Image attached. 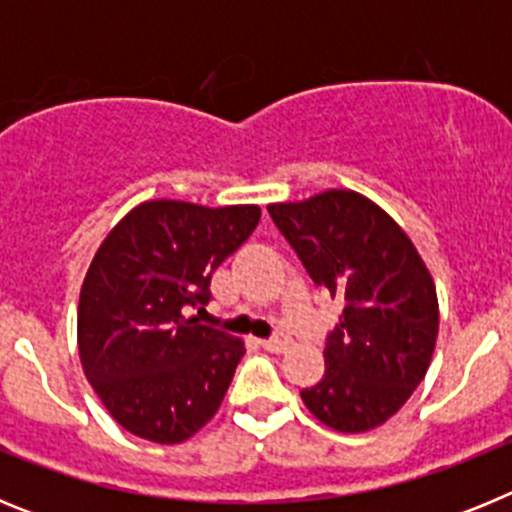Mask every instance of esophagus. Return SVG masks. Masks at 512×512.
I'll list each match as a JSON object with an SVG mask.
<instances>
[{"mask_svg":"<svg viewBox=\"0 0 512 512\" xmlns=\"http://www.w3.org/2000/svg\"><path fill=\"white\" fill-rule=\"evenodd\" d=\"M261 346L266 348V351H274V354H282L284 348L289 346V341L284 336H274V338H264L261 341Z\"/></svg>","mask_w":512,"mask_h":512,"instance_id":"1","label":"esophagus"}]
</instances>
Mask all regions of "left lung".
I'll return each instance as SVG.
<instances>
[{"label":"left lung","instance_id":"1","mask_svg":"<svg viewBox=\"0 0 512 512\" xmlns=\"http://www.w3.org/2000/svg\"><path fill=\"white\" fill-rule=\"evenodd\" d=\"M269 215L312 282L343 302L325 341L323 379L300 392L302 402L333 431H372L408 402L431 366V271L405 230L351 189L269 205Z\"/></svg>","mask_w":512,"mask_h":512}]
</instances>
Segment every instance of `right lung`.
<instances>
[{"instance_id": "obj_1", "label": "right lung", "mask_w": 512, "mask_h": 512, "mask_svg": "<svg viewBox=\"0 0 512 512\" xmlns=\"http://www.w3.org/2000/svg\"><path fill=\"white\" fill-rule=\"evenodd\" d=\"M259 220L256 205L151 200L94 253L76 320L81 366L133 436L182 443L220 408L246 348L187 310L210 302L212 274Z\"/></svg>"}]
</instances>
